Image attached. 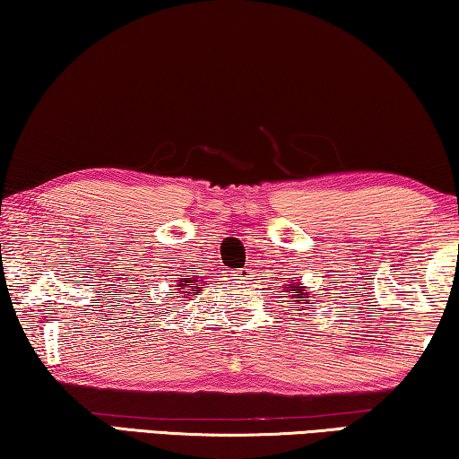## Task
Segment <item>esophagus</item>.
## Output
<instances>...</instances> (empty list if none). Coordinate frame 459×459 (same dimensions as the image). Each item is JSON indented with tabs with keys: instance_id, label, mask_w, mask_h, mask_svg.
I'll return each mask as SVG.
<instances>
[{
	"instance_id": "1",
	"label": "esophagus",
	"mask_w": 459,
	"mask_h": 459,
	"mask_svg": "<svg viewBox=\"0 0 459 459\" xmlns=\"http://www.w3.org/2000/svg\"><path fill=\"white\" fill-rule=\"evenodd\" d=\"M232 276H235L238 282H245V280H251V276H253V270H249V268H241V270H235L232 272Z\"/></svg>"
}]
</instances>
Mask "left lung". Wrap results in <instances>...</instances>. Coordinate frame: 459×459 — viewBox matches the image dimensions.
<instances>
[{
    "label": "left lung",
    "instance_id": "1",
    "mask_svg": "<svg viewBox=\"0 0 459 459\" xmlns=\"http://www.w3.org/2000/svg\"><path fill=\"white\" fill-rule=\"evenodd\" d=\"M286 289H292V290H299L300 295H303V290H305V286H290V284H286ZM297 299H303V300H307V297H297Z\"/></svg>",
    "mask_w": 459,
    "mask_h": 459
}]
</instances>
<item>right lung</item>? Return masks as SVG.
Returning <instances> with one entry per match:
<instances>
[{"mask_svg": "<svg viewBox=\"0 0 459 459\" xmlns=\"http://www.w3.org/2000/svg\"><path fill=\"white\" fill-rule=\"evenodd\" d=\"M186 282H187V284H181V286H186V289H191V286H189V280H186ZM195 289H200V286H195ZM189 297H191V295H189Z\"/></svg>", "mask_w": 459, "mask_h": 459, "instance_id": "1", "label": "right lung"}]
</instances>
